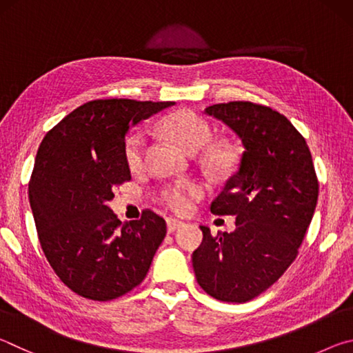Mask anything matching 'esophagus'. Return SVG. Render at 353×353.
Masks as SVG:
<instances>
[{"mask_svg": "<svg viewBox=\"0 0 353 353\" xmlns=\"http://www.w3.org/2000/svg\"><path fill=\"white\" fill-rule=\"evenodd\" d=\"M182 225H183V223H182V221H179V219H174V218L166 219V227H168L170 234H172V232H176L177 229H181Z\"/></svg>", "mask_w": 353, "mask_h": 353, "instance_id": "esophagus-1", "label": "esophagus"}]
</instances>
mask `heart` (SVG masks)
Instances as JSON below:
<instances>
[{"label": "heart", "instance_id": "b5f03b06", "mask_svg": "<svg viewBox=\"0 0 353 353\" xmlns=\"http://www.w3.org/2000/svg\"><path fill=\"white\" fill-rule=\"evenodd\" d=\"M160 130L183 151L196 154L204 149V162L208 168L223 172L234 162V151L224 143H210L212 129L204 118L193 110H177L160 121ZM145 137L140 130H134L126 140V162L132 171L141 168L145 155ZM205 190L196 182H179L166 185L160 190L157 201L174 213H187L196 201L204 196Z\"/></svg>", "mask_w": 353, "mask_h": 353}]
</instances>
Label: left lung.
<instances>
[{"label":"left lung","mask_w":353,"mask_h":353,"mask_svg":"<svg viewBox=\"0 0 353 353\" xmlns=\"http://www.w3.org/2000/svg\"><path fill=\"white\" fill-rule=\"evenodd\" d=\"M205 113L234 130L244 152L210 207L214 214L236 216V229L212 235L201 225L194 276L207 294L243 303L276 283L296 260L319 183L305 139L282 113L249 101L213 104Z\"/></svg>","instance_id":"1"}]
</instances>
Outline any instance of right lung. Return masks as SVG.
<instances>
[{
	"label": "right lung",
	"instance_id": "obj_1",
	"mask_svg": "<svg viewBox=\"0 0 353 353\" xmlns=\"http://www.w3.org/2000/svg\"><path fill=\"white\" fill-rule=\"evenodd\" d=\"M174 103L94 99L45 135L29 181L40 246L57 277L92 301H112L143 282L166 223L152 210L121 224L107 202L130 181L126 134Z\"/></svg>",
	"mask_w": 353,
	"mask_h": 353
}]
</instances>
